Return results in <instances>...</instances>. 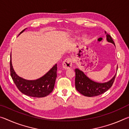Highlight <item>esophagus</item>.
I'll list each match as a JSON object with an SVG mask.
<instances>
[{
	"label": "esophagus",
	"mask_w": 129,
	"mask_h": 129,
	"mask_svg": "<svg viewBox=\"0 0 129 129\" xmlns=\"http://www.w3.org/2000/svg\"><path fill=\"white\" fill-rule=\"evenodd\" d=\"M72 66V60L71 58H67L62 63V67L64 69L71 68Z\"/></svg>",
	"instance_id": "1"
}]
</instances>
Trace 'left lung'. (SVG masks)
Returning a JSON list of instances; mask_svg holds the SVG:
<instances>
[{
  "label": "left lung",
  "instance_id": "left-lung-1",
  "mask_svg": "<svg viewBox=\"0 0 129 129\" xmlns=\"http://www.w3.org/2000/svg\"><path fill=\"white\" fill-rule=\"evenodd\" d=\"M105 33L106 34L107 41L113 44L115 46V43L114 42L111 37L106 31ZM117 70L118 67L116 68V72ZM75 71L76 73L75 87L76 90L83 95L88 97L95 96L107 91L111 87L116 75V73L114 77L107 82L102 83L92 80L79 68H76Z\"/></svg>",
  "mask_w": 129,
  "mask_h": 129
}]
</instances>
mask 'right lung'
<instances>
[{
    "instance_id": "obj_1",
    "label": "right lung",
    "mask_w": 129,
    "mask_h": 129,
    "mask_svg": "<svg viewBox=\"0 0 129 129\" xmlns=\"http://www.w3.org/2000/svg\"><path fill=\"white\" fill-rule=\"evenodd\" d=\"M26 29V28H25ZM25 29L20 33H22ZM10 74L18 89L24 95L34 98H42L49 95L53 90L57 77V64L40 78L28 80L17 75L12 65L11 55L10 56Z\"/></svg>"
}]
</instances>
